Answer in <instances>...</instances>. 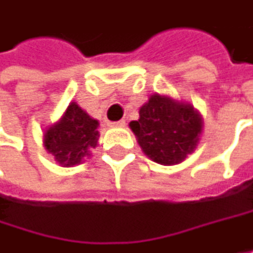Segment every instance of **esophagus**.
Wrapping results in <instances>:
<instances>
[{
    "label": "esophagus",
    "mask_w": 253,
    "mask_h": 253,
    "mask_svg": "<svg viewBox=\"0 0 253 253\" xmlns=\"http://www.w3.org/2000/svg\"><path fill=\"white\" fill-rule=\"evenodd\" d=\"M110 126H111V127H125V126H126V122H125V120L113 122V123H110Z\"/></svg>",
    "instance_id": "34e87169"
}]
</instances>
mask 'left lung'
Masks as SVG:
<instances>
[{
    "instance_id": "left-lung-1",
    "label": "left lung",
    "mask_w": 253,
    "mask_h": 253,
    "mask_svg": "<svg viewBox=\"0 0 253 253\" xmlns=\"http://www.w3.org/2000/svg\"><path fill=\"white\" fill-rule=\"evenodd\" d=\"M128 126L148 158L169 167L181 164L194 152L203 119L191 104L152 94L139 110V120L130 122Z\"/></svg>"
}]
</instances>
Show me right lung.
Listing matches in <instances>:
<instances>
[{
    "label": "right lung",
    "mask_w": 253,
    "mask_h": 253,
    "mask_svg": "<svg viewBox=\"0 0 253 253\" xmlns=\"http://www.w3.org/2000/svg\"><path fill=\"white\" fill-rule=\"evenodd\" d=\"M98 120L72 101L60 120L44 130V149L55 156L60 167L80 165L98 143Z\"/></svg>",
    "instance_id": "1"
}]
</instances>
